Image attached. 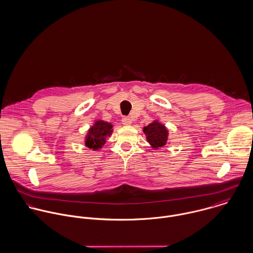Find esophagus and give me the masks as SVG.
I'll return each mask as SVG.
<instances>
[{
    "label": "esophagus",
    "instance_id": "1",
    "mask_svg": "<svg viewBox=\"0 0 253 253\" xmlns=\"http://www.w3.org/2000/svg\"><path fill=\"white\" fill-rule=\"evenodd\" d=\"M122 123H123L124 126H130L131 123H132V121H131L130 118H124V119L122 120Z\"/></svg>",
    "mask_w": 253,
    "mask_h": 253
}]
</instances>
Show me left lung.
<instances>
[{
	"label": "left lung",
	"mask_w": 253,
	"mask_h": 253,
	"mask_svg": "<svg viewBox=\"0 0 253 253\" xmlns=\"http://www.w3.org/2000/svg\"><path fill=\"white\" fill-rule=\"evenodd\" d=\"M143 132L148 143L155 150H160L169 143V129L159 120H155L144 126Z\"/></svg>",
	"instance_id": "obj_1"
}]
</instances>
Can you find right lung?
Listing matches in <instances>:
<instances>
[{"label": "right lung", "instance_id": "1", "mask_svg": "<svg viewBox=\"0 0 253 253\" xmlns=\"http://www.w3.org/2000/svg\"><path fill=\"white\" fill-rule=\"evenodd\" d=\"M113 125L103 120H97L88 128L84 136V146L92 151H99L106 142V138L113 133Z\"/></svg>", "mask_w": 253, "mask_h": 253}]
</instances>
